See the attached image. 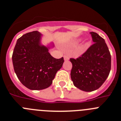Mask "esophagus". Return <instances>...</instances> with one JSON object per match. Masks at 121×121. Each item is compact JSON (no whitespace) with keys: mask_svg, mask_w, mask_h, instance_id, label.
I'll list each match as a JSON object with an SVG mask.
<instances>
[{"mask_svg":"<svg viewBox=\"0 0 121 121\" xmlns=\"http://www.w3.org/2000/svg\"><path fill=\"white\" fill-rule=\"evenodd\" d=\"M64 60H65V61H67V60H69V57H68V56L67 55V54L64 55Z\"/></svg>","mask_w":121,"mask_h":121,"instance_id":"esophagus-1","label":"esophagus"}]
</instances>
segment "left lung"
<instances>
[{
    "instance_id": "obj_1",
    "label": "left lung",
    "mask_w": 121,
    "mask_h": 121,
    "mask_svg": "<svg viewBox=\"0 0 121 121\" xmlns=\"http://www.w3.org/2000/svg\"><path fill=\"white\" fill-rule=\"evenodd\" d=\"M94 44L76 59L71 58V78L74 85L84 91L98 89L108 78L111 70V55L104 39L90 33Z\"/></svg>"
}]
</instances>
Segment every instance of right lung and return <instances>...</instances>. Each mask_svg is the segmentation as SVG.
<instances>
[{
	"label": "right lung",
	"instance_id": "add662e5",
	"mask_svg": "<svg viewBox=\"0 0 121 121\" xmlns=\"http://www.w3.org/2000/svg\"><path fill=\"white\" fill-rule=\"evenodd\" d=\"M37 31L26 33L17 39L12 56L14 70L21 82L32 90L45 89L51 85L64 60L54 58L49 50L54 47L41 43Z\"/></svg>",
	"mask_w": 121,
	"mask_h": 121
}]
</instances>
